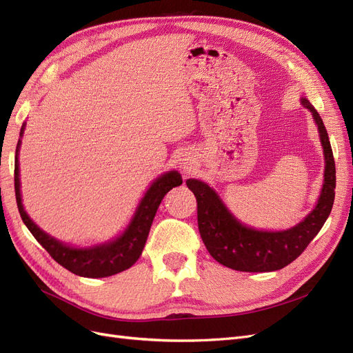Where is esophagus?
<instances>
[{
    "mask_svg": "<svg viewBox=\"0 0 353 353\" xmlns=\"http://www.w3.org/2000/svg\"><path fill=\"white\" fill-rule=\"evenodd\" d=\"M193 165H194V160L191 159V157H184L183 160H181V163H179L181 169H183L184 172H190V170L193 169Z\"/></svg>",
    "mask_w": 353,
    "mask_h": 353,
    "instance_id": "34e87169",
    "label": "esophagus"
}]
</instances>
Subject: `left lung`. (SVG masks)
<instances>
[{
  "mask_svg": "<svg viewBox=\"0 0 353 353\" xmlns=\"http://www.w3.org/2000/svg\"><path fill=\"white\" fill-rule=\"evenodd\" d=\"M303 108L311 110L324 148V184L316 206L296 227L284 231H259L243 225L206 183L187 179V187L197 200V223L203 243L215 261L243 272H271L281 270L302 254L323 228L334 203L336 165L328 134L321 116L306 99Z\"/></svg>",
  "mask_w": 353,
  "mask_h": 353,
  "instance_id": "left-lung-1",
  "label": "left lung"
}]
</instances>
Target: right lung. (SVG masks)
<instances>
[{"mask_svg": "<svg viewBox=\"0 0 353 353\" xmlns=\"http://www.w3.org/2000/svg\"><path fill=\"white\" fill-rule=\"evenodd\" d=\"M25 125L20 130V137L23 135ZM19 147L20 140L16 148V160H14V191L19 213L32 236L44 248L52 259L60 263L63 268L87 279H103L119 274L138 261L144 249L148 232L153 223L157 208L162 203L163 197L169 190L183 184V178L176 170L160 175L154 183L147 190V193L138 205L130 225L112 241L103 243L92 248H72V245L63 244L54 237L48 236L42 231L37 223L32 221L22 205V196H20V178H19Z\"/></svg>", "mask_w": 353, "mask_h": 353, "instance_id": "add662e5", "label": "right lung"}]
</instances>
